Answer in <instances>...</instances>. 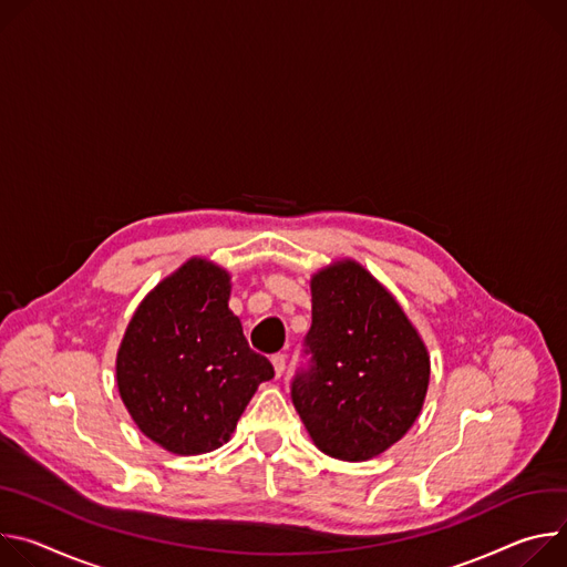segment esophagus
<instances>
[{
  "instance_id": "esophagus-1",
  "label": "esophagus",
  "mask_w": 567,
  "mask_h": 567,
  "mask_svg": "<svg viewBox=\"0 0 567 567\" xmlns=\"http://www.w3.org/2000/svg\"><path fill=\"white\" fill-rule=\"evenodd\" d=\"M272 367H275V375H277V379H281L284 371H286V355H275V358H272Z\"/></svg>"
}]
</instances>
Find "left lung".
Segmentation results:
<instances>
[{
  "label": "left lung",
  "mask_w": 567,
  "mask_h": 567,
  "mask_svg": "<svg viewBox=\"0 0 567 567\" xmlns=\"http://www.w3.org/2000/svg\"><path fill=\"white\" fill-rule=\"evenodd\" d=\"M308 373L292 403L324 455L367 462L392 449L419 419L430 353L396 297L353 259L310 277Z\"/></svg>",
  "instance_id": "obj_1"
}]
</instances>
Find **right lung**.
Instances as JSON below:
<instances>
[{
  "label": "right lung",
  "instance_id": "add662e5",
  "mask_svg": "<svg viewBox=\"0 0 567 567\" xmlns=\"http://www.w3.org/2000/svg\"><path fill=\"white\" fill-rule=\"evenodd\" d=\"M231 275L192 257L137 306L116 351L118 396L135 425L173 455L229 442L257 388L275 375L229 310Z\"/></svg>",
  "mask_w": 567,
  "mask_h": 567
}]
</instances>
